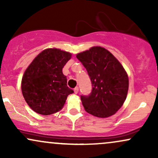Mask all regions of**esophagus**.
Masks as SVG:
<instances>
[{"instance_id":"34e87169","label":"esophagus","mask_w":158,"mask_h":158,"mask_svg":"<svg viewBox=\"0 0 158 158\" xmlns=\"http://www.w3.org/2000/svg\"><path fill=\"white\" fill-rule=\"evenodd\" d=\"M74 93L75 94H77L78 92H79V88H78V87H76L75 88H74Z\"/></svg>"}]
</instances>
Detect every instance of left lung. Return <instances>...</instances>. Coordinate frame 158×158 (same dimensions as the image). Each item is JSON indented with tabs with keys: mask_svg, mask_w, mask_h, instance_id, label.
I'll use <instances>...</instances> for the list:
<instances>
[{
	"mask_svg": "<svg viewBox=\"0 0 158 158\" xmlns=\"http://www.w3.org/2000/svg\"><path fill=\"white\" fill-rule=\"evenodd\" d=\"M92 82L91 94L81 96L88 113L106 118L117 113L126 101L128 77L118 59L106 48L94 46L77 54Z\"/></svg>",
	"mask_w": 158,
	"mask_h": 158,
	"instance_id": "1",
	"label": "left lung"
}]
</instances>
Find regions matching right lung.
Instances as JSON below:
<instances>
[{
	"instance_id": "obj_1",
	"label": "right lung",
	"mask_w": 158,
	"mask_h": 158,
	"mask_svg": "<svg viewBox=\"0 0 158 158\" xmlns=\"http://www.w3.org/2000/svg\"><path fill=\"white\" fill-rule=\"evenodd\" d=\"M71 57L69 52L48 48L27 67L21 80V91L32 110L50 115L62 109L68 96L73 93L62 73V68Z\"/></svg>"
}]
</instances>
